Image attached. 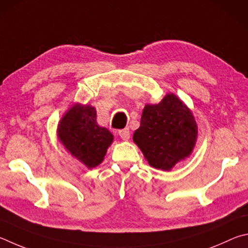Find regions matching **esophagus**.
Returning a JSON list of instances; mask_svg holds the SVG:
<instances>
[{
  "instance_id": "34e87169",
  "label": "esophagus",
  "mask_w": 248,
  "mask_h": 248,
  "mask_svg": "<svg viewBox=\"0 0 248 248\" xmlns=\"http://www.w3.org/2000/svg\"><path fill=\"white\" fill-rule=\"evenodd\" d=\"M119 135L123 140H128L129 137H131V133H129L128 128H124V129H121L119 132Z\"/></svg>"
}]
</instances>
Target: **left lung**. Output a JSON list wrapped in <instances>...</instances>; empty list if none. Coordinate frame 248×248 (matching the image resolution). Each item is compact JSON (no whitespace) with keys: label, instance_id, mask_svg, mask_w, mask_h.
I'll list each match as a JSON object with an SVG mask.
<instances>
[{"label":"left lung","instance_id":"left-lung-1","mask_svg":"<svg viewBox=\"0 0 248 248\" xmlns=\"http://www.w3.org/2000/svg\"><path fill=\"white\" fill-rule=\"evenodd\" d=\"M197 135L193 112L176 94L169 93L159 103L146 104L133 140L149 166L170 171L192 155Z\"/></svg>","mask_w":248,"mask_h":248}]
</instances>
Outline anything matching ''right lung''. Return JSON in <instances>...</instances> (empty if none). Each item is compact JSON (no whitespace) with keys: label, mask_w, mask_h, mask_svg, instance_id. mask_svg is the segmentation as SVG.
<instances>
[{"label":"right lung","mask_w":248,"mask_h":248,"mask_svg":"<svg viewBox=\"0 0 248 248\" xmlns=\"http://www.w3.org/2000/svg\"><path fill=\"white\" fill-rule=\"evenodd\" d=\"M56 134L64 148L88 169L103 161L114 140L108 128L98 125L94 107L81 103H74L64 113Z\"/></svg>","instance_id":"right-lung-1"}]
</instances>
